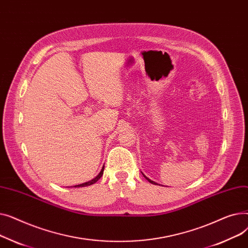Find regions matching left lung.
Masks as SVG:
<instances>
[{
  "label": "left lung",
  "mask_w": 248,
  "mask_h": 248,
  "mask_svg": "<svg viewBox=\"0 0 248 248\" xmlns=\"http://www.w3.org/2000/svg\"><path fill=\"white\" fill-rule=\"evenodd\" d=\"M141 174H142V175H144V177H145V178H146V179H147V180H148V181L150 182V183H152V184H154V185H160V184H158V183H155V182H154L153 180L149 179V178H148V177H147V176H146V175H145L144 173H141Z\"/></svg>",
  "instance_id": "8db88e82"
}]
</instances>
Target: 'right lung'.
<instances>
[{"mask_svg":"<svg viewBox=\"0 0 248 248\" xmlns=\"http://www.w3.org/2000/svg\"><path fill=\"white\" fill-rule=\"evenodd\" d=\"M103 170H104V165H103V167H102V169H101V171L99 172V174H98L95 178H93V180H90V181H88V182H85V183H82V184H79V185H75V186H73V187H74V188H76V187H86V186H90V185H93V184L96 183V182L101 178V176H102V174H103Z\"/></svg>","mask_w":248,"mask_h":248,"instance_id":"add662e5","label":"right lung"}]
</instances>
